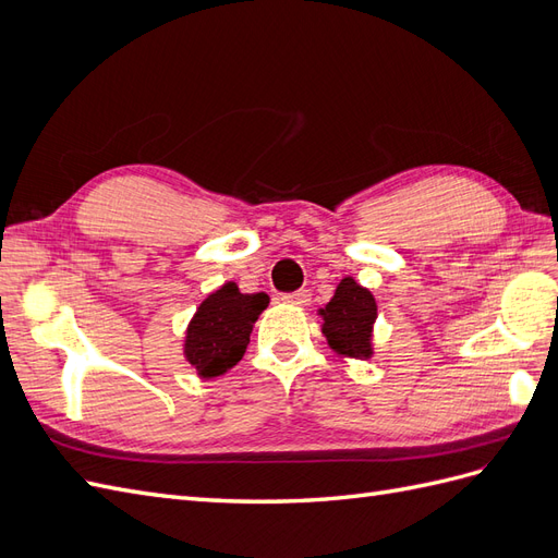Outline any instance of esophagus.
Returning <instances> with one entry per match:
<instances>
[{"label": "esophagus", "instance_id": "esophagus-1", "mask_svg": "<svg viewBox=\"0 0 558 558\" xmlns=\"http://www.w3.org/2000/svg\"><path fill=\"white\" fill-rule=\"evenodd\" d=\"M281 300L286 302V305L305 307V305H310L312 295H310V291H295V293H286V295H281Z\"/></svg>", "mask_w": 558, "mask_h": 558}]
</instances>
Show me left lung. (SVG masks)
Segmentation results:
<instances>
[{
  "label": "left lung",
  "instance_id": "8db88e82",
  "mask_svg": "<svg viewBox=\"0 0 558 558\" xmlns=\"http://www.w3.org/2000/svg\"><path fill=\"white\" fill-rule=\"evenodd\" d=\"M318 316L324 318L320 332L337 356L356 361L375 356L373 332L377 320V300L356 279L344 277L337 283L335 295L328 305L318 310Z\"/></svg>",
  "mask_w": 558,
  "mask_h": 558
}]
</instances>
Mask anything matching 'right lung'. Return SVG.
I'll return each mask as SVG.
<instances>
[{
	"label": "right lung",
	"mask_w": 558,
	"mask_h": 558,
	"mask_svg": "<svg viewBox=\"0 0 558 558\" xmlns=\"http://www.w3.org/2000/svg\"><path fill=\"white\" fill-rule=\"evenodd\" d=\"M267 305V293H242L234 281L199 302L183 340V359L199 379L221 377L242 361L253 324Z\"/></svg>",
	"instance_id": "add662e5"
}]
</instances>
